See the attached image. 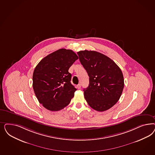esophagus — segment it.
Returning a JSON list of instances; mask_svg holds the SVG:
<instances>
[{"mask_svg": "<svg viewBox=\"0 0 155 155\" xmlns=\"http://www.w3.org/2000/svg\"><path fill=\"white\" fill-rule=\"evenodd\" d=\"M77 88H78V89H80V88H81V84H79L78 85H77Z\"/></svg>", "mask_w": 155, "mask_h": 155, "instance_id": "esophagus-1", "label": "esophagus"}]
</instances>
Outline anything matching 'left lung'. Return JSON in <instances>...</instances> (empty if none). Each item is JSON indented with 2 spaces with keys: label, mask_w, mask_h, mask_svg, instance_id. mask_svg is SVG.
Returning <instances> with one entry per match:
<instances>
[{
  "label": "left lung",
  "mask_w": 155,
  "mask_h": 155,
  "mask_svg": "<svg viewBox=\"0 0 155 155\" xmlns=\"http://www.w3.org/2000/svg\"><path fill=\"white\" fill-rule=\"evenodd\" d=\"M77 54L90 77L89 85L83 90L87 102L97 111L109 110L123 92L124 83L121 70L110 58L100 52L84 50Z\"/></svg>",
  "instance_id": "left-lung-1"
}]
</instances>
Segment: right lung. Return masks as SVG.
Wrapping results in <instances>:
<instances>
[{
    "mask_svg": "<svg viewBox=\"0 0 155 155\" xmlns=\"http://www.w3.org/2000/svg\"><path fill=\"white\" fill-rule=\"evenodd\" d=\"M78 56L71 50L61 48L50 54L36 66L33 89L40 104L47 110L58 111L68 105L76 88L71 83L70 67Z\"/></svg>",
    "mask_w": 155,
    "mask_h": 155,
    "instance_id": "right-lung-1",
    "label": "right lung"
}]
</instances>
